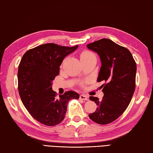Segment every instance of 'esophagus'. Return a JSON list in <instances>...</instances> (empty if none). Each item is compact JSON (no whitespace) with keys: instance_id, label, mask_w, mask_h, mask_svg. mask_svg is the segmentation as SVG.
Masks as SVG:
<instances>
[{"instance_id":"obj_1","label":"esophagus","mask_w":153,"mask_h":153,"mask_svg":"<svg viewBox=\"0 0 153 153\" xmlns=\"http://www.w3.org/2000/svg\"><path fill=\"white\" fill-rule=\"evenodd\" d=\"M79 99L80 100H84V101H87L88 100V97L86 95L84 94H81L79 95Z\"/></svg>"}]
</instances>
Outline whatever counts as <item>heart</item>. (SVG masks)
I'll return each instance as SVG.
<instances>
[{
    "mask_svg": "<svg viewBox=\"0 0 153 153\" xmlns=\"http://www.w3.org/2000/svg\"><path fill=\"white\" fill-rule=\"evenodd\" d=\"M93 57H95V56L94 53L90 52V51L85 50V51H83V52L82 53H81L80 58H81V59H82L93 58Z\"/></svg>",
    "mask_w": 153,
    "mask_h": 153,
    "instance_id": "heart-1",
    "label": "heart"
}]
</instances>
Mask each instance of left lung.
Masks as SVG:
<instances>
[{
  "label": "left lung",
  "instance_id": "obj_1",
  "mask_svg": "<svg viewBox=\"0 0 153 153\" xmlns=\"http://www.w3.org/2000/svg\"><path fill=\"white\" fill-rule=\"evenodd\" d=\"M87 47L100 56L101 67L97 82H105L101 86L102 100L89 97L97 107L89 117L96 123L107 125L119 117L131 102L135 89L136 62L129 50L109 39H101Z\"/></svg>",
  "mask_w": 153,
  "mask_h": 153
}]
</instances>
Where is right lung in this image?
Instances as JSON below:
<instances>
[{"instance_id": "1", "label": "right lung", "mask_w": 153, "mask_h": 153, "mask_svg": "<svg viewBox=\"0 0 153 153\" xmlns=\"http://www.w3.org/2000/svg\"><path fill=\"white\" fill-rule=\"evenodd\" d=\"M77 47L45 44L28 50L22 56L18 70L19 95L30 114L42 124L54 126L60 123L68 101L79 98L74 91L57 97L52 89V81L59 75L64 58Z\"/></svg>"}]
</instances>
